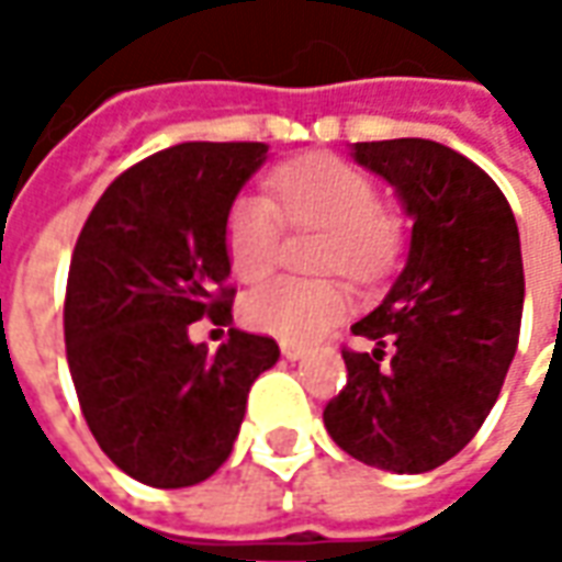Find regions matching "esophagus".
I'll list each match as a JSON object with an SVG mask.
<instances>
[{"label": "esophagus", "instance_id": "1", "mask_svg": "<svg viewBox=\"0 0 562 562\" xmlns=\"http://www.w3.org/2000/svg\"><path fill=\"white\" fill-rule=\"evenodd\" d=\"M280 349H282V355L289 358V361H297V358H304V352H306L301 342H289V340H282Z\"/></svg>", "mask_w": 562, "mask_h": 562}]
</instances>
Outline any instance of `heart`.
I'll return each instance as SVG.
<instances>
[{
  "label": "heart",
  "instance_id": "1",
  "mask_svg": "<svg viewBox=\"0 0 562 562\" xmlns=\"http://www.w3.org/2000/svg\"><path fill=\"white\" fill-rule=\"evenodd\" d=\"M268 195L234 198L225 216V252L234 277L256 282L280 258L285 225L292 232H325L318 270H342L355 280H376L397 261L403 225L379 204V186L352 165L328 156L282 165L270 173ZM352 306L337 280L277 277L246 292L240 313L249 328L280 340H313Z\"/></svg>",
  "mask_w": 562,
  "mask_h": 562
}]
</instances>
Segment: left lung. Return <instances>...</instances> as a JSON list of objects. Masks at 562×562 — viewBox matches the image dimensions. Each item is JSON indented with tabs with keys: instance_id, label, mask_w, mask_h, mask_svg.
<instances>
[{
	"instance_id": "obj_1",
	"label": "left lung",
	"mask_w": 562,
	"mask_h": 562,
	"mask_svg": "<svg viewBox=\"0 0 562 562\" xmlns=\"http://www.w3.org/2000/svg\"><path fill=\"white\" fill-rule=\"evenodd\" d=\"M355 159L413 213L409 261L342 346L346 385L325 406L334 442L367 467L427 472L479 434L515 358L524 261L503 189L458 149L424 138L361 140Z\"/></svg>"
}]
</instances>
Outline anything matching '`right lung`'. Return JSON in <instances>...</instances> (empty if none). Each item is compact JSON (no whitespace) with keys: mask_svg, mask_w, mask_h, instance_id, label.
I'll use <instances>...</instances> for the list:
<instances>
[{"mask_svg":"<svg viewBox=\"0 0 562 562\" xmlns=\"http://www.w3.org/2000/svg\"><path fill=\"white\" fill-rule=\"evenodd\" d=\"M258 140H189L132 165L95 201L66 282V358L80 413L120 470L149 487L204 482L232 454L246 394L280 346L228 330L216 352L189 325H228L225 216L265 161Z\"/></svg>","mask_w":562,"mask_h":562,"instance_id":"right-lung-1","label":"right lung"}]
</instances>
